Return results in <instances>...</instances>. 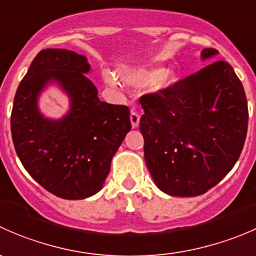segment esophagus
Here are the masks:
<instances>
[{
  "instance_id": "obj_1",
  "label": "esophagus",
  "mask_w": 256,
  "mask_h": 256,
  "mask_svg": "<svg viewBox=\"0 0 256 256\" xmlns=\"http://www.w3.org/2000/svg\"><path fill=\"white\" fill-rule=\"evenodd\" d=\"M130 120H131V125H132V128H138V124H140V115H138L136 112H131L130 114Z\"/></svg>"
}]
</instances>
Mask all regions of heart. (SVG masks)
Masks as SVG:
<instances>
[{
    "label": "heart",
    "instance_id": "heart-1",
    "mask_svg": "<svg viewBox=\"0 0 256 256\" xmlns=\"http://www.w3.org/2000/svg\"><path fill=\"white\" fill-rule=\"evenodd\" d=\"M125 79L128 82H131V84L135 85H141V86H147V85H151L154 82H156V88H158V89L170 86V85L174 82V76L171 73L164 74V70L158 68L141 69V70H138L136 73L126 76ZM104 82L109 86H116L115 79L110 74H105Z\"/></svg>",
    "mask_w": 256,
    "mask_h": 256
}]
</instances>
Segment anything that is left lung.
Returning a JSON list of instances; mask_svg holds the SVG:
<instances>
[{
  "label": "left lung",
  "mask_w": 256,
  "mask_h": 256,
  "mask_svg": "<svg viewBox=\"0 0 256 256\" xmlns=\"http://www.w3.org/2000/svg\"><path fill=\"white\" fill-rule=\"evenodd\" d=\"M218 52L204 48L203 58ZM144 161L162 192L194 197L218 184L242 154L248 131L244 88L226 60L140 98Z\"/></svg>",
  "instance_id": "left-lung-1"
}]
</instances>
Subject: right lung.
<instances>
[{"instance_id": "obj_1", "label": "right lung", "mask_w": 256, "mask_h": 256, "mask_svg": "<svg viewBox=\"0 0 256 256\" xmlns=\"http://www.w3.org/2000/svg\"><path fill=\"white\" fill-rule=\"evenodd\" d=\"M88 72L84 56L43 49L20 82L12 108L18 158L44 190L64 200H84L102 190L112 156L131 130L128 106L100 102ZM53 78L72 100L71 112L59 122L47 120L36 109L38 94Z\"/></svg>"}]
</instances>
